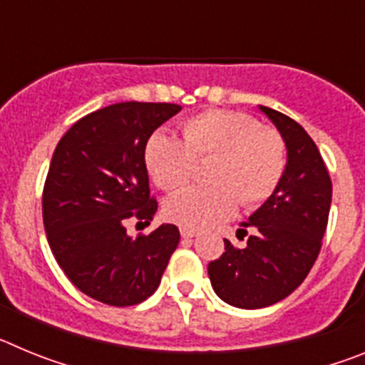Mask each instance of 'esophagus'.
Returning a JSON list of instances; mask_svg holds the SVG:
<instances>
[{
  "instance_id": "esophagus-1",
  "label": "esophagus",
  "mask_w": 365,
  "mask_h": 365,
  "mask_svg": "<svg viewBox=\"0 0 365 365\" xmlns=\"http://www.w3.org/2000/svg\"><path fill=\"white\" fill-rule=\"evenodd\" d=\"M180 235L182 237H195V235L199 234V230H195V228H190V227H180Z\"/></svg>"
}]
</instances>
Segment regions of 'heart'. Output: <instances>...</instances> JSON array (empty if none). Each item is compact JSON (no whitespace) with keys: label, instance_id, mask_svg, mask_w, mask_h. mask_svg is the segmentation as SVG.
<instances>
[{"label":"heart","instance_id":"1","mask_svg":"<svg viewBox=\"0 0 365 365\" xmlns=\"http://www.w3.org/2000/svg\"><path fill=\"white\" fill-rule=\"evenodd\" d=\"M182 138L155 131L144 148V163L153 180L175 192L192 180L197 160L208 161V182L192 186L164 205L168 219L180 227L206 228L228 219L241 202L257 208L282 185L289 164L283 135L257 118L234 109H206L180 124Z\"/></svg>","mask_w":365,"mask_h":365}]
</instances>
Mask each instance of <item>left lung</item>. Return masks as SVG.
<instances>
[{
    "label": "left lung",
    "mask_w": 365,
    "mask_h": 365,
    "mask_svg": "<svg viewBox=\"0 0 365 365\" xmlns=\"http://www.w3.org/2000/svg\"><path fill=\"white\" fill-rule=\"evenodd\" d=\"M261 111L285 138L287 172L272 197L241 222L247 247L225 240V252L208 265L215 294L240 309L269 307L302 285L320 254L333 197L327 166L307 131L276 109Z\"/></svg>",
    "instance_id": "1"
}]
</instances>
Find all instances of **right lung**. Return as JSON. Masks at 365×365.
<instances>
[{"instance_id":"add662e5","label":"right lung","mask_w":365,"mask_h":365,"mask_svg":"<svg viewBox=\"0 0 365 365\" xmlns=\"http://www.w3.org/2000/svg\"><path fill=\"white\" fill-rule=\"evenodd\" d=\"M180 111L166 102H120L71 125L53 153L41 214L54 259L89 298L130 307L150 298L175 252V225L130 237L125 222L150 225L144 148L160 124Z\"/></svg>"}]
</instances>
